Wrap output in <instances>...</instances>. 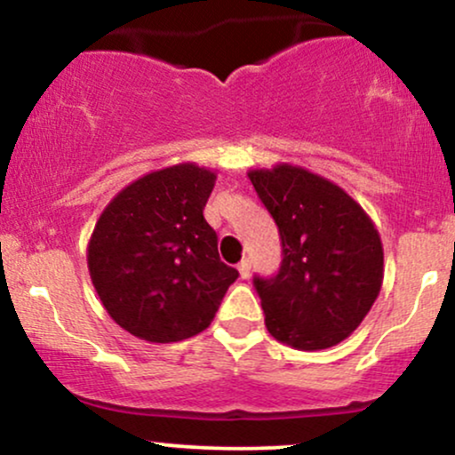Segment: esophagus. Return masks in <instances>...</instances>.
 <instances>
[{
    "instance_id": "1",
    "label": "esophagus",
    "mask_w": 455,
    "mask_h": 455,
    "mask_svg": "<svg viewBox=\"0 0 455 455\" xmlns=\"http://www.w3.org/2000/svg\"><path fill=\"white\" fill-rule=\"evenodd\" d=\"M250 267H252V265H250V260H248V259H242V260H239V265H237L239 275H242V278H248V275H250Z\"/></svg>"
}]
</instances>
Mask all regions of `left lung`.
I'll list each match as a JSON object with an SVG mask.
<instances>
[{
  "instance_id": "left-lung-1",
  "label": "left lung",
  "mask_w": 455,
  "mask_h": 455,
  "mask_svg": "<svg viewBox=\"0 0 455 455\" xmlns=\"http://www.w3.org/2000/svg\"><path fill=\"white\" fill-rule=\"evenodd\" d=\"M248 177L282 239L278 274L254 278L267 331L299 351L336 347L380 293L377 227L340 186L301 166L282 162Z\"/></svg>"
}]
</instances>
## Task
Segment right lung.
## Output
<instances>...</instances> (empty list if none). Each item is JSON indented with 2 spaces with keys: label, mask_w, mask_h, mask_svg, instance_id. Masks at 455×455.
Segmentation results:
<instances>
[{
  "label": "right lung",
  "mask_w": 455,
  "mask_h": 455,
  "mask_svg": "<svg viewBox=\"0 0 455 455\" xmlns=\"http://www.w3.org/2000/svg\"><path fill=\"white\" fill-rule=\"evenodd\" d=\"M213 186L216 173L195 162L151 171L117 192L93 227V289L108 316L140 340L201 333L237 280L203 216Z\"/></svg>",
  "instance_id": "obj_1"
}]
</instances>
